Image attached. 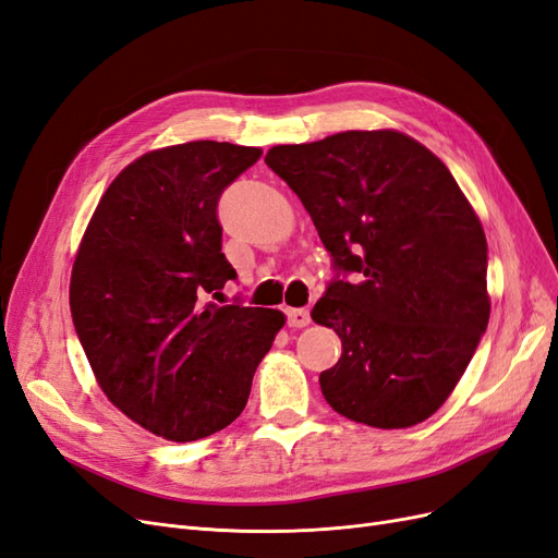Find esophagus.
I'll list each match as a JSON object with an SVG mask.
<instances>
[{
	"instance_id": "esophagus-1",
	"label": "esophagus",
	"mask_w": 558,
	"mask_h": 558,
	"mask_svg": "<svg viewBox=\"0 0 558 558\" xmlns=\"http://www.w3.org/2000/svg\"><path fill=\"white\" fill-rule=\"evenodd\" d=\"M284 315H287V325H290V327L301 329V327L311 325V315L305 308H287Z\"/></svg>"
}]
</instances>
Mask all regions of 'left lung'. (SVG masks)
<instances>
[{
    "instance_id": "obj_1",
    "label": "left lung",
    "mask_w": 558,
    "mask_h": 558,
    "mask_svg": "<svg viewBox=\"0 0 558 558\" xmlns=\"http://www.w3.org/2000/svg\"><path fill=\"white\" fill-rule=\"evenodd\" d=\"M264 161L331 253L336 276L311 313L343 343L319 373L327 403L377 428L424 422L489 322L487 239L454 175L391 130L276 146Z\"/></svg>"
}]
</instances>
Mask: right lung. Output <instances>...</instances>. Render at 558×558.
I'll return each mask as SVG.
<instances>
[{
  "instance_id": "add662e5",
  "label": "right lung",
  "mask_w": 558,
  "mask_h": 558,
  "mask_svg": "<svg viewBox=\"0 0 558 558\" xmlns=\"http://www.w3.org/2000/svg\"><path fill=\"white\" fill-rule=\"evenodd\" d=\"M259 148L192 141L138 157L81 241L69 303L97 383L124 415L175 442L222 430L250 397L284 315L225 301L222 192Z\"/></svg>"
}]
</instances>
